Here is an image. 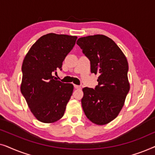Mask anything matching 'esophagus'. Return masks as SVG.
Instances as JSON below:
<instances>
[{
    "label": "esophagus",
    "instance_id": "esophagus-1",
    "mask_svg": "<svg viewBox=\"0 0 155 155\" xmlns=\"http://www.w3.org/2000/svg\"><path fill=\"white\" fill-rule=\"evenodd\" d=\"M74 87L75 89H78V90H80V89H81V87L79 85H77V84H74Z\"/></svg>",
    "mask_w": 155,
    "mask_h": 155
}]
</instances>
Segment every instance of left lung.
<instances>
[{
  "label": "left lung",
  "instance_id": "left-lung-1",
  "mask_svg": "<svg viewBox=\"0 0 155 155\" xmlns=\"http://www.w3.org/2000/svg\"><path fill=\"white\" fill-rule=\"evenodd\" d=\"M77 44L90 59L91 73L99 74L95 89H82V109L93 124L106 125L119 114L130 90L128 61L115 42L105 35L81 37Z\"/></svg>",
  "mask_w": 155,
  "mask_h": 155
}]
</instances>
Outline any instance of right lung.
I'll use <instances>...</instances> for the list:
<instances>
[{
  "mask_svg": "<svg viewBox=\"0 0 155 155\" xmlns=\"http://www.w3.org/2000/svg\"><path fill=\"white\" fill-rule=\"evenodd\" d=\"M76 36L49 33L31 46L23 60L20 90L38 120L51 124L60 120L73 91V84L63 83L53 75L73 49Z\"/></svg>",
  "mask_w": 155,
  "mask_h": 155,
  "instance_id": "obj_1",
  "label": "right lung"
}]
</instances>
